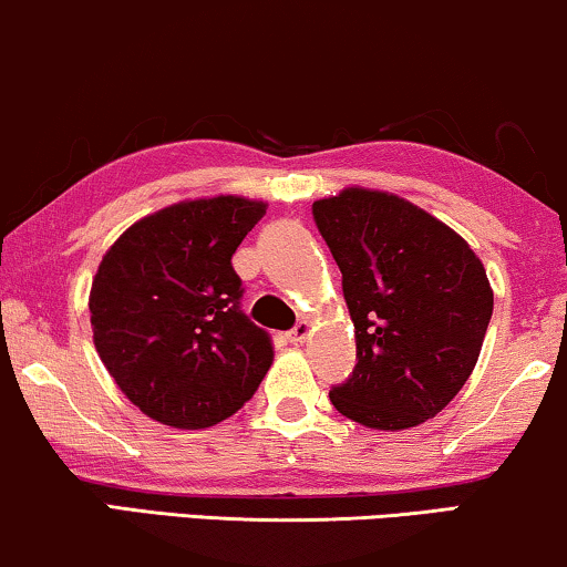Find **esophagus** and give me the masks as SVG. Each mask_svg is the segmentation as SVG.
Returning <instances> with one entry per match:
<instances>
[{
  "label": "esophagus",
  "mask_w": 567,
  "mask_h": 567,
  "mask_svg": "<svg viewBox=\"0 0 567 567\" xmlns=\"http://www.w3.org/2000/svg\"><path fill=\"white\" fill-rule=\"evenodd\" d=\"M310 337V323L308 321H300L295 329L287 333V339H290V344H302Z\"/></svg>",
  "instance_id": "obj_1"
}]
</instances>
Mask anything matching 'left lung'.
Wrapping results in <instances>:
<instances>
[{"instance_id": "left-lung-1", "label": "left lung", "mask_w": 567, "mask_h": 567, "mask_svg": "<svg viewBox=\"0 0 567 567\" xmlns=\"http://www.w3.org/2000/svg\"><path fill=\"white\" fill-rule=\"evenodd\" d=\"M341 269L357 367L329 398L378 432L424 424L473 374L493 287L457 230L393 193L344 187L313 203Z\"/></svg>"}]
</instances>
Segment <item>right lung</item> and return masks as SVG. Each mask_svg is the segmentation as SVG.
Segmentation results:
<instances>
[{"mask_svg": "<svg viewBox=\"0 0 567 567\" xmlns=\"http://www.w3.org/2000/svg\"><path fill=\"white\" fill-rule=\"evenodd\" d=\"M267 203L241 195L182 200L143 215L102 257L90 290L92 339L110 378L172 429L220 424L272 364L267 331L241 310L230 267Z\"/></svg>", "mask_w": 567, "mask_h": 567, "instance_id": "1", "label": "right lung"}]
</instances>
